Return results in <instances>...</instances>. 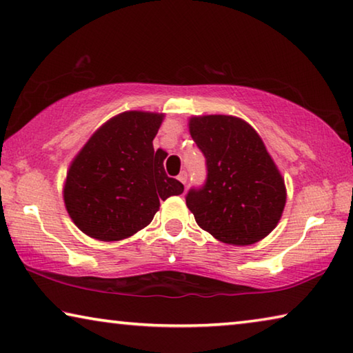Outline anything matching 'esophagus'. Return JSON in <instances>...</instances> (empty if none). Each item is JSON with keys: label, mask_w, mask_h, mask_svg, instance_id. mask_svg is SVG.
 <instances>
[{"label": "esophagus", "mask_w": 353, "mask_h": 353, "mask_svg": "<svg viewBox=\"0 0 353 353\" xmlns=\"http://www.w3.org/2000/svg\"><path fill=\"white\" fill-rule=\"evenodd\" d=\"M179 181H181L182 183H183V185H185V183H187V181H188V174H187V172L185 171H182L181 172V174H179Z\"/></svg>", "instance_id": "34e87169"}]
</instances>
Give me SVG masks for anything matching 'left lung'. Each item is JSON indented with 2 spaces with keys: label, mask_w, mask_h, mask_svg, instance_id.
Returning <instances> with one entry per match:
<instances>
[{
  "label": "left lung",
  "mask_w": 353,
  "mask_h": 353,
  "mask_svg": "<svg viewBox=\"0 0 353 353\" xmlns=\"http://www.w3.org/2000/svg\"><path fill=\"white\" fill-rule=\"evenodd\" d=\"M190 135L205 157L207 179L185 201L204 231L229 245H253L278 225L286 187L261 137L234 116L192 117Z\"/></svg>",
  "instance_id": "left-lung-1"
}]
</instances>
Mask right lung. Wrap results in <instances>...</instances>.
Returning a JSON list of instances; mask_svg holds the SVG:
<instances>
[{"label": "right lung", "instance_id": "add662e5", "mask_svg": "<svg viewBox=\"0 0 353 353\" xmlns=\"http://www.w3.org/2000/svg\"><path fill=\"white\" fill-rule=\"evenodd\" d=\"M163 114L125 111L99 128L67 171L64 203L86 236L116 242L152 221L160 201L183 192L152 141Z\"/></svg>", "mask_w": 353, "mask_h": 353}]
</instances>
